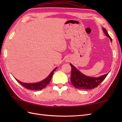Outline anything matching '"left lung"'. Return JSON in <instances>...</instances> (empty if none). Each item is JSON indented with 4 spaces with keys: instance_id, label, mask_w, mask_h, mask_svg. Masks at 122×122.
<instances>
[{
    "instance_id": "left-lung-1",
    "label": "left lung",
    "mask_w": 122,
    "mask_h": 122,
    "mask_svg": "<svg viewBox=\"0 0 122 122\" xmlns=\"http://www.w3.org/2000/svg\"><path fill=\"white\" fill-rule=\"evenodd\" d=\"M103 31L105 35L110 38L111 41L112 38L108 35V33L105 28H103ZM71 66V81L72 84L79 89H92L97 87L105 77L107 76L108 73L98 77H92L85 76L81 73L79 71L75 68L72 64H70Z\"/></svg>"
}]
</instances>
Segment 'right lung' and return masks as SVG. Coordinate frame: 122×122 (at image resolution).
<instances>
[{
    "mask_svg": "<svg viewBox=\"0 0 122 122\" xmlns=\"http://www.w3.org/2000/svg\"><path fill=\"white\" fill-rule=\"evenodd\" d=\"M56 68L54 69L51 72V73L50 74V75L46 77V79H45L43 81H41L38 83H23L22 82L19 81V80H18L15 78V79L19 83L22 85L23 86L27 88L29 90H40L43 89V88H45L46 85H47L49 82H50L52 77L54 71L56 70Z\"/></svg>",
    "mask_w": 122,
    "mask_h": 122,
    "instance_id": "right-lung-1",
    "label": "right lung"
}]
</instances>
